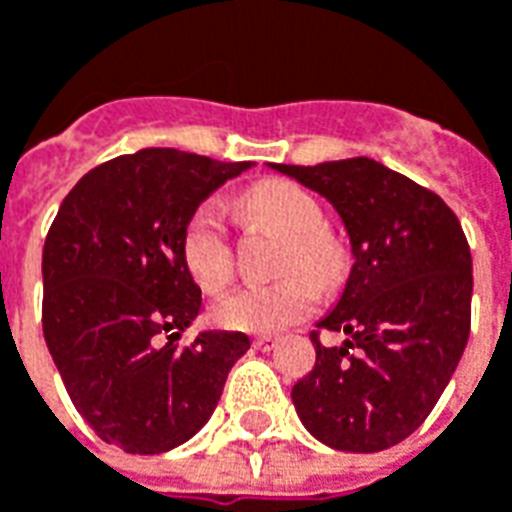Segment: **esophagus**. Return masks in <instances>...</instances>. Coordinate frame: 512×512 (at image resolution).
Returning a JSON list of instances; mask_svg holds the SVG:
<instances>
[{"label": "esophagus", "mask_w": 512, "mask_h": 512, "mask_svg": "<svg viewBox=\"0 0 512 512\" xmlns=\"http://www.w3.org/2000/svg\"><path fill=\"white\" fill-rule=\"evenodd\" d=\"M252 348H257V351H274V348H277V337L260 334V337H255V340H252Z\"/></svg>", "instance_id": "obj_1"}]
</instances>
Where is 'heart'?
<instances>
[{
	"label": "heart",
	"mask_w": 512,
	"mask_h": 512,
	"mask_svg": "<svg viewBox=\"0 0 512 512\" xmlns=\"http://www.w3.org/2000/svg\"><path fill=\"white\" fill-rule=\"evenodd\" d=\"M241 211L285 235L279 271L268 285H244L213 307V321L233 332H279L315 310V282H332L340 271V249L323 230L321 202L290 180H263L241 197ZM180 255L191 279L208 293L222 290L233 279V244L222 208L213 200L200 202L183 224Z\"/></svg>",
	"instance_id": "heart-1"
}]
</instances>
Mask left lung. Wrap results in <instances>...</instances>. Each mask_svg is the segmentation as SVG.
<instances>
[{
    "mask_svg": "<svg viewBox=\"0 0 512 512\" xmlns=\"http://www.w3.org/2000/svg\"><path fill=\"white\" fill-rule=\"evenodd\" d=\"M274 169L340 213L354 266L310 334L315 367L293 386L304 428L343 452L395 447L450 384L472 326V252L439 194L373 158ZM321 331L346 334L326 349Z\"/></svg>",
    "mask_w": 512,
    "mask_h": 512,
    "instance_id": "left-lung-1",
    "label": "left lung"
}]
</instances>
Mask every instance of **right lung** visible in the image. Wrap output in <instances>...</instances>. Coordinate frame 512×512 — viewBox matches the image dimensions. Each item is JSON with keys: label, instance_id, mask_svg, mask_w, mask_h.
<instances>
[{"label": "right lung", "instance_id": "right-lung-1", "mask_svg": "<svg viewBox=\"0 0 512 512\" xmlns=\"http://www.w3.org/2000/svg\"><path fill=\"white\" fill-rule=\"evenodd\" d=\"M252 161L145 147L90 169L62 200L43 246V337L84 422L134 455H158L211 419L244 332H202L180 255L191 211Z\"/></svg>", "mask_w": 512, "mask_h": 512}]
</instances>
